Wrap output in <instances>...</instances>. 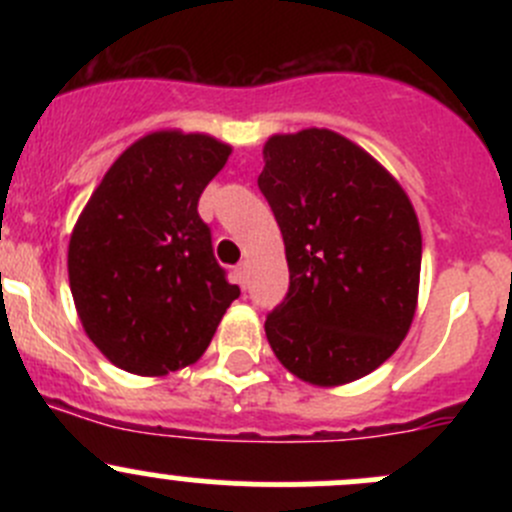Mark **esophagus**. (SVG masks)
Listing matches in <instances>:
<instances>
[{"label":"esophagus","instance_id":"esophagus-1","mask_svg":"<svg viewBox=\"0 0 512 512\" xmlns=\"http://www.w3.org/2000/svg\"><path fill=\"white\" fill-rule=\"evenodd\" d=\"M235 272H237V282H240L242 287H247V282H250V265H247V262H240Z\"/></svg>","mask_w":512,"mask_h":512}]
</instances>
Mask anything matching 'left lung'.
Returning a JSON list of instances; mask_svg holds the SVG:
<instances>
[{
  "label": "left lung",
  "mask_w": 512,
  "mask_h": 512,
  "mask_svg": "<svg viewBox=\"0 0 512 512\" xmlns=\"http://www.w3.org/2000/svg\"><path fill=\"white\" fill-rule=\"evenodd\" d=\"M257 185L285 240L289 292L265 334L287 371L314 386L371 374L409 334L421 227L399 180L329 128L267 138Z\"/></svg>",
  "instance_id": "left-lung-1"
}]
</instances>
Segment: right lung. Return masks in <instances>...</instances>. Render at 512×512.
Listing matches in <instances>:
<instances>
[{
	"instance_id": "1",
	"label": "right lung",
	"mask_w": 512,
	"mask_h": 512,
	"mask_svg": "<svg viewBox=\"0 0 512 512\" xmlns=\"http://www.w3.org/2000/svg\"><path fill=\"white\" fill-rule=\"evenodd\" d=\"M230 153L208 133L153 131L113 160L81 210L71 294L84 332L118 369L165 376L195 364L240 297L198 215Z\"/></svg>"
}]
</instances>
